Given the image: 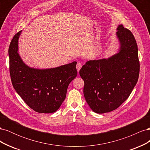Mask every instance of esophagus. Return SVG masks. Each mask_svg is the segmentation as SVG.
<instances>
[{"instance_id": "esophagus-1", "label": "esophagus", "mask_w": 150, "mask_h": 150, "mask_svg": "<svg viewBox=\"0 0 150 150\" xmlns=\"http://www.w3.org/2000/svg\"><path fill=\"white\" fill-rule=\"evenodd\" d=\"M82 66H83V64H82V63H81V62H78V63H77V64H76V69H77V71H78L79 72V70L81 69V68L82 67Z\"/></svg>"}]
</instances>
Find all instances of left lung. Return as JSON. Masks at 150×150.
Returning a JSON list of instances; mask_svg holds the SVG:
<instances>
[{"mask_svg": "<svg viewBox=\"0 0 150 150\" xmlns=\"http://www.w3.org/2000/svg\"><path fill=\"white\" fill-rule=\"evenodd\" d=\"M119 52L108 59L89 61L79 74L84 80V96L91 110L105 113L124 103L137 84L139 61L137 41L131 32L122 24L117 29Z\"/></svg>", "mask_w": 150, "mask_h": 150, "instance_id": "left-lung-1", "label": "left lung"}]
</instances>
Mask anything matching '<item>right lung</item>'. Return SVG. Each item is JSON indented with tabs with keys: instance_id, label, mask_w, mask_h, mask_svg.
Masks as SVG:
<instances>
[{
	"instance_id": "obj_1",
	"label": "right lung",
	"mask_w": 150,
	"mask_h": 150,
	"mask_svg": "<svg viewBox=\"0 0 150 150\" xmlns=\"http://www.w3.org/2000/svg\"><path fill=\"white\" fill-rule=\"evenodd\" d=\"M21 31L13 36L8 48L9 71L13 88L24 101L39 113L56 112L66 98L67 87L78 74L76 62L48 69L26 66L18 54Z\"/></svg>"
}]
</instances>
